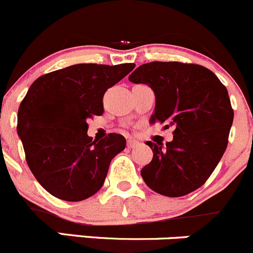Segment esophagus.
I'll list each match as a JSON object with an SVG mask.
<instances>
[{"label":"esophagus","instance_id":"esophagus-1","mask_svg":"<svg viewBox=\"0 0 253 253\" xmlns=\"http://www.w3.org/2000/svg\"><path fill=\"white\" fill-rule=\"evenodd\" d=\"M127 147L129 148H135V147H137V146L140 145V142L139 141H136V140H134V139H130V140H127Z\"/></svg>","mask_w":253,"mask_h":253}]
</instances>
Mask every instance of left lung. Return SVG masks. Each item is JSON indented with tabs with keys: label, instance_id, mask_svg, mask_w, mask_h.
I'll return each mask as SVG.
<instances>
[{
	"label": "left lung",
	"instance_id": "left-lung-1",
	"mask_svg": "<svg viewBox=\"0 0 253 253\" xmlns=\"http://www.w3.org/2000/svg\"><path fill=\"white\" fill-rule=\"evenodd\" d=\"M129 80L155 92L150 123L175 127L170 142H146L153 152L141 169L146 185L168 197L195 191L210 178L228 146L234 119L228 90L210 69L181 62L142 64Z\"/></svg>",
	"mask_w": 253,
	"mask_h": 253
}]
</instances>
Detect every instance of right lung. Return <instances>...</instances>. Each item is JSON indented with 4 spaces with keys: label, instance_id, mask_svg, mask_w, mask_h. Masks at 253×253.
<instances>
[{
    "label": "right lung",
    "instance_id": "right-lung-1",
    "mask_svg": "<svg viewBox=\"0 0 253 253\" xmlns=\"http://www.w3.org/2000/svg\"><path fill=\"white\" fill-rule=\"evenodd\" d=\"M135 68L74 64L38 78L18 109L17 131L36 180L57 199L83 201L102 187L109 163L126 148L119 134L87 136L88 118L103 113L107 88Z\"/></svg>",
    "mask_w": 253,
    "mask_h": 253
}]
</instances>
